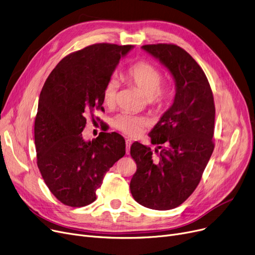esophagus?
Wrapping results in <instances>:
<instances>
[{"label":"esophagus","instance_id":"34e87169","mask_svg":"<svg viewBox=\"0 0 255 255\" xmlns=\"http://www.w3.org/2000/svg\"><path fill=\"white\" fill-rule=\"evenodd\" d=\"M130 145H131V141H130V140H127V141H126V151H127V153L129 152Z\"/></svg>","mask_w":255,"mask_h":255}]
</instances>
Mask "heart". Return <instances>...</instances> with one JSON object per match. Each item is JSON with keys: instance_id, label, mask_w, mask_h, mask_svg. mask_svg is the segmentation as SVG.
Segmentation results:
<instances>
[{"instance_id": "b5f03b06", "label": "heart", "mask_w": 255, "mask_h": 255, "mask_svg": "<svg viewBox=\"0 0 255 255\" xmlns=\"http://www.w3.org/2000/svg\"><path fill=\"white\" fill-rule=\"evenodd\" d=\"M125 78L137 87L145 98H147L149 105L159 109L165 107L168 100V94L166 91L160 89L163 82V76L156 67L146 62H138L127 70ZM117 90V81L114 79L108 81L103 92L105 105L111 107L115 104ZM145 125H146V120L144 118L126 113L118 115L114 119L115 128L128 136L139 135Z\"/></svg>"}]
</instances>
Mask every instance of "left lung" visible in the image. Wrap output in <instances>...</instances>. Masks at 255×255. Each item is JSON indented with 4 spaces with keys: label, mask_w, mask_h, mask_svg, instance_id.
<instances>
[{
    "label": "left lung",
    "mask_w": 255,
    "mask_h": 255,
    "mask_svg": "<svg viewBox=\"0 0 255 255\" xmlns=\"http://www.w3.org/2000/svg\"><path fill=\"white\" fill-rule=\"evenodd\" d=\"M142 50L170 72L175 95L148 136L157 148L134 142L130 155L137 171L129 184L145 208H177L198 186L214 150L215 104L207 76L190 54L175 44H147Z\"/></svg>",
    "instance_id": "1"
}]
</instances>
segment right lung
Instances as JSON below:
<instances>
[{
	"mask_svg": "<svg viewBox=\"0 0 255 255\" xmlns=\"http://www.w3.org/2000/svg\"><path fill=\"white\" fill-rule=\"evenodd\" d=\"M132 47L89 45L63 58L43 85L34 126L37 166L53 195L68 207L92 203L107 171L126 153L117 132L86 141L82 131L86 118L104 109L106 84Z\"/></svg>",
	"mask_w": 255,
	"mask_h": 255,
	"instance_id": "add662e5",
	"label": "right lung"
}]
</instances>
